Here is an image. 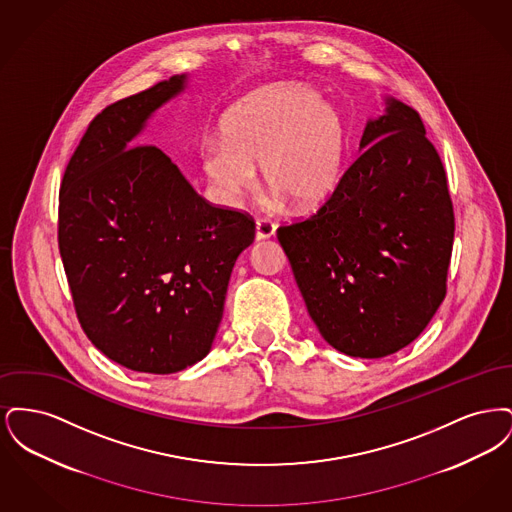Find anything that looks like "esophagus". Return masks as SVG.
I'll return each mask as SVG.
<instances>
[{
  "instance_id": "esophagus-1",
  "label": "esophagus",
  "mask_w": 512,
  "mask_h": 512,
  "mask_svg": "<svg viewBox=\"0 0 512 512\" xmlns=\"http://www.w3.org/2000/svg\"><path fill=\"white\" fill-rule=\"evenodd\" d=\"M276 234V224L272 220L257 219L255 222V238L257 240H268Z\"/></svg>"
}]
</instances>
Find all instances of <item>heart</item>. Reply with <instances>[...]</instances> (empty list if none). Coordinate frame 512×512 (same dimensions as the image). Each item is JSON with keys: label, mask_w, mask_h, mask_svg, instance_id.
Here are the masks:
<instances>
[{"label": "heart", "mask_w": 512, "mask_h": 512, "mask_svg": "<svg viewBox=\"0 0 512 512\" xmlns=\"http://www.w3.org/2000/svg\"><path fill=\"white\" fill-rule=\"evenodd\" d=\"M224 144L203 149V169L220 194L244 195L255 167L295 207L320 203L340 182L347 157V126L340 111L303 86H274L238 103L222 124Z\"/></svg>", "instance_id": "heart-1"}]
</instances>
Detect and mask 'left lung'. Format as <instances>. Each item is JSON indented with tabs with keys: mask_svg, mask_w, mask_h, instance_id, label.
Segmentation results:
<instances>
[{
	"mask_svg": "<svg viewBox=\"0 0 512 512\" xmlns=\"http://www.w3.org/2000/svg\"><path fill=\"white\" fill-rule=\"evenodd\" d=\"M388 103L317 213L276 232L322 338L361 359L391 355L428 326L455 236L438 149L418 111Z\"/></svg>",
	"mask_w": 512,
	"mask_h": 512,
	"instance_id": "obj_1",
	"label": "left lung"
}]
</instances>
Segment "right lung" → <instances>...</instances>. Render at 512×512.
Listing matches in <instances>:
<instances>
[{"mask_svg": "<svg viewBox=\"0 0 512 512\" xmlns=\"http://www.w3.org/2000/svg\"><path fill=\"white\" fill-rule=\"evenodd\" d=\"M182 88L172 76L107 105L59 190L57 242L78 322L105 357L147 374L209 353L232 267L255 240L249 213L209 203L161 149L136 144Z\"/></svg>", "mask_w": 512, "mask_h": 512, "instance_id": "obj_1", "label": "right lung"}]
</instances>
